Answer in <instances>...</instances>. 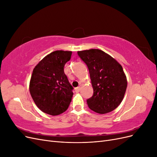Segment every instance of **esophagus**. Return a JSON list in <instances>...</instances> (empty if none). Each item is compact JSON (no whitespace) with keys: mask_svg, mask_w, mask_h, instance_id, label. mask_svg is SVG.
<instances>
[{"mask_svg":"<svg viewBox=\"0 0 157 157\" xmlns=\"http://www.w3.org/2000/svg\"><path fill=\"white\" fill-rule=\"evenodd\" d=\"M80 91V87H77L75 88V92L77 93H78Z\"/></svg>","mask_w":157,"mask_h":157,"instance_id":"esophagus-1","label":"esophagus"}]
</instances>
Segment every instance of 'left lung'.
I'll return each mask as SVG.
<instances>
[{"instance_id": "8db88e82", "label": "left lung", "mask_w": 157, "mask_h": 157, "mask_svg": "<svg viewBox=\"0 0 157 157\" xmlns=\"http://www.w3.org/2000/svg\"><path fill=\"white\" fill-rule=\"evenodd\" d=\"M89 70L94 89L87 99L88 107L97 113L111 112L120 105L127 88V79L122 67L105 52L98 49L77 52Z\"/></svg>"}]
</instances>
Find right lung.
<instances>
[{"label":"right lung","instance_id":"add662e5","mask_svg":"<svg viewBox=\"0 0 157 157\" xmlns=\"http://www.w3.org/2000/svg\"><path fill=\"white\" fill-rule=\"evenodd\" d=\"M71 54V51H54L45 56L33 71L31 96L36 105L48 115L63 113L71 101L73 88L64 73V66Z\"/></svg>","mask_w":157,"mask_h":157}]
</instances>
